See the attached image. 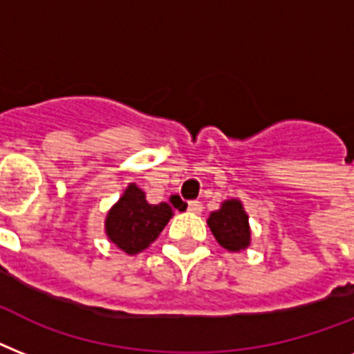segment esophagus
<instances>
[{
	"mask_svg": "<svg viewBox=\"0 0 354 354\" xmlns=\"http://www.w3.org/2000/svg\"><path fill=\"white\" fill-rule=\"evenodd\" d=\"M202 209H204V207H202V204H200V202H189L187 204V211L189 213H193V215H198V213H202Z\"/></svg>",
	"mask_w": 354,
	"mask_h": 354,
	"instance_id": "1",
	"label": "esophagus"
}]
</instances>
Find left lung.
<instances>
[{
  "label": "left lung",
  "instance_id": "1",
  "mask_svg": "<svg viewBox=\"0 0 354 354\" xmlns=\"http://www.w3.org/2000/svg\"><path fill=\"white\" fill-rule=\"evenodd\" d=\"M248 213L244 211L241 200H224L221 209L213 211L207 218L211 233L227 252H242L252 244V230L248 222Z\"/></svg>",
  "mask_w": 354,
  "mask_h": 354
}]
</instances>
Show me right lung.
Returning a JSON list of instances; mask_svg holds the SVG:
<instances>
[{
	"label": "right lung",
	"instance_id": "add662e5",
	"mask_svg": "<svg viewBox=\"0 0 354 354\" xmlns=\"http://www.w3.org/2000/svg\"><path fill=\"white\" fill-rule=\"evenodd\" d=\"M174 211L167 202L149 204L143 189L128 183L121 198L110 207L104 221L108 241L127 255H136L160 236Z\"/></svg>",
	"mask_w": 354,
	"mask_h": 354
}]
</instances>
